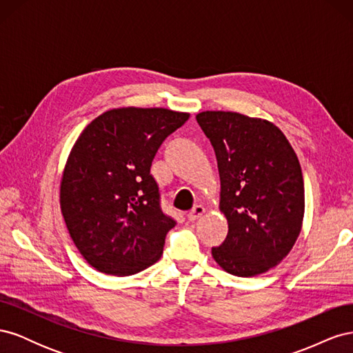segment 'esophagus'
I'll return each mask as SVG.
<instances>
[{"instance_id": "obj_1", "label": "esophagus", "mask_w": 353, "mask_h": 353, "mask_svg": "<svg viewBox=\"0 0 353 353\" xmlns=\"http://www.w3.org/2000/svg\"><path fill=\"white\" fill-rule=\"evenodd\" d=\"M206 210H205V208H203L201 205H197V206H194L193 208V210H191L188 215H187V218H188V221H191V222H194V221H197L203 213H205Z\"/></svg>"}]
</instances>
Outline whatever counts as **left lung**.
Instances as JSON below:
<instances>
[{"label": "left lung", "instance_id": "obj_1", "mask_svg": "<svg viewBox=\"0 0 353 353\" xmlns=\"http://www.w3.org/2000/svg\"><path fill=\"white\" fill-rule=\"evenodd\" d=\"M196 119L215 150L219 209L228 236L212 256L222 270L254 276L279 265L302 230L305 188L299 159L274 123L236 112Z\"/></svg>", "mask_w": 353, "mask_h": 353}]
</instances>
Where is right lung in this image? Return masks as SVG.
<instances>
[{
  "mask_svg": "<svg viewBox=\"0 0 353 353\" xmlns=\"http://www.w3.org/2000/svg\"><path fill=\"white\" fill-rule=\"evenodd\" d=\"M190 114L122 108L85 128L63 170L60 208L83 259L100 272L126 276L160 259L175 221L160 208L150 174L168 135Z\"/></svg>",
  "mask_w": 353,
  "mask_h": 353,
  "instance_id": "1",
  "label": "right lung"
}]
</instances>
